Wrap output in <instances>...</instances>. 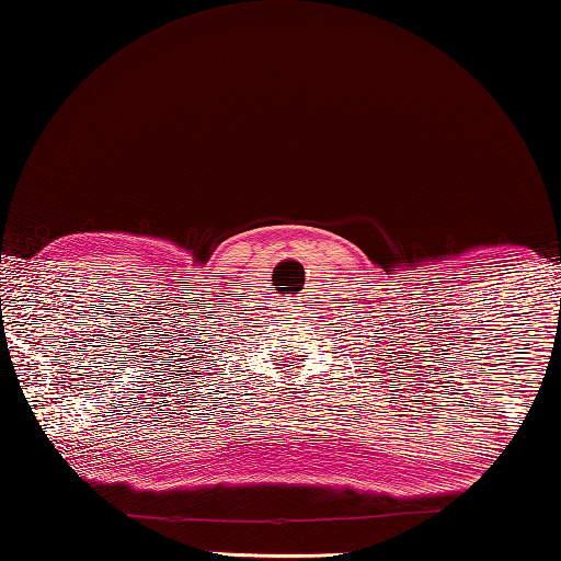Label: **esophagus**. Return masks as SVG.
<instances>
[{"mask_svg": "<svg viewBox=\"0 0 561 561\" xmlns=\"http://www.w3.org/2000/svg\"><path fill=\"white\" fill-rule=\"evenodd\" d=\"M295 309H299V307H297V305H295Z\"/></svg>", "mask_w": 561, "mask_h": 561, "instance_id": "obj_1", "label": "esophagus"}]
</instances>
